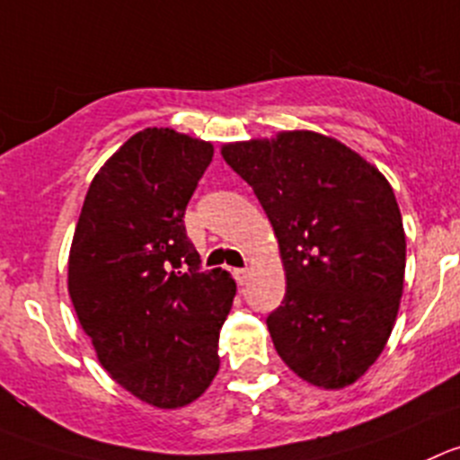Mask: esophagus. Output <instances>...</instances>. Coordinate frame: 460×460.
I'll return each instance as SVG.
<instances>
[{
    "instance_id": "obj_1",
    "label": "esophagus",
    "mask_w": 460,
    "mask_h": 460,
    "mask_svg": "<svg viewBox=\"0 0 460 460\" xmlns=\"http://www.w3.org/2000/svg\"><path fill=\"white\" fill-rule=\"evenodd\" d=\"M250 274H252L250 268H238V270H234V279L240 283V286H243V283L250 281Z\"/></svg>"
}]
</instances>
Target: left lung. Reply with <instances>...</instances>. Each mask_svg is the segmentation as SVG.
I'll use <instances>...</instances> for the list:
<instances>
[{"label":"left lung","instance_id":"8db88e82","mask_svg":"<svg viewBox=\"0 0 460 460\" xmlns=\"http://www.w3.org/2000/svg\"><path fill=\"white\" fill-rule=\"evenodd\" d=\"M225 161L254 188L279 240L286 295L268 315L283 363L345 388L379 358L404 290L406 235L375 165L315 131L231 143Z\"/></svg>","mask_w":460,"mask_h":460}]
</instances>
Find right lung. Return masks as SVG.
Here are the masks:
<instances>
[{"label":"right lung","mask_w":460,"mask_h":460,"mask_svg":"<svg viewBox=\"0 0 460 460\" xmlns=\"http://www.w3.org/2000/svg\"><path fill=\"white\" fill-rule=\"evenodd\" d=\"M213 145L145 128L104 163L85 195L67 290L104 370L158 409L195 402L220 367L235 281L201 272L186 206Z\"/></svg>","instance_id":"right-lung-1"}]
</instances>
